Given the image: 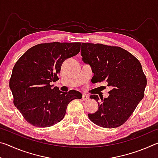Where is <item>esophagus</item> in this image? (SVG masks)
<instances>
[{
	"label": "esophagus",
	"mask_w": 158,
	"mask_h": 158,
	"mask_svg": "<svg viewBox=\"0 0 158 158\" xmlns=\"http://www.w3.org/2000/svg\"><path fill=\"white\" fill-rule=\"evenodd\" d=\"M89 98V95H85V94H83V95H82V99H83V100H87Z\"/></svg>",
	"instance_id": "obj_1"
}]
</instances>
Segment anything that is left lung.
<instances>
[{
    "label": "left lung",
    "instance_id": "left-lung-1",
    "mask_svg": "<svg viewBox=\"0 0 158 158\" xmlns=\"http://www.w3.org/2000/svg\"><path fill=\"white\" fill-rule=\"evenodd\" d=\"M81 52L83 62L92 69L95 84L106 81L111 88L108 97L100 98L101 101L97 95L90 96L97 101L98 109L88 116L102 127L121 126L144 96L147 81L140 62L119 47L82 43Z\"/></svg>",
    "mask_w": 158,
    "mask_h": 158
}]
</instances>
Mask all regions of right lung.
<instances>
[{
  "label": "right lung",
  "instance_id": "obj_1",
  "mask_svg": "<svg viewBox=\"0 0 158 158\" xmlns=\"http://www.w3.org/2000/svg\"><path fill=\"white\" fill-rule=\"evenodd\" d=\"M81 42H50L35 45L21 56L12 69L10 89L14 105L29 123L47 127L58 123L68 104L82 95L77 90L62 92L51 85L59 79L64 60L80 52Z\"/></svg>",
  "mask_w": 158,
  "mask_h": 158
}]
</instances>
